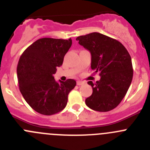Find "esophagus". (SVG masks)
<instances>
[{
    "label": "esophagus",
    "instance_id": "1",
    "mask_svg": "<svg viewBox=\"0 0 150 150\" xmlns=\"http://www.w3.org/2000/svg\"><path fill=\"white\" fill-rule=\"evenodd\" d=\"M83 84H85V82H83V81H77V85H78V86H81V85H83Z\"/></svg>",
    "mask_w": 150,
    "mask_h": 150
}]
</instances>
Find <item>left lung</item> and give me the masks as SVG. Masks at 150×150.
Instances as JSON below:
<instances>
[{
	"mask_svg": "<svg viewBox=\"0 0 150 150\" xmlns=\"http://www.w3.org/2000/svg\"><path fill=\"white\" fill-rule=\"evenodd\" d=\"M76 40L90 51L91 69L101 77L96 83L88 82L93 93L86 99V104L98 112L113 110L121 102L132 81L129 53L118 40L99 33L79 36Z\"/></svg>",
	"mask_w": 150,
	"mask_h": 150,
	"instance_id": "1",
	"label": "left lung"
}]
</instances>
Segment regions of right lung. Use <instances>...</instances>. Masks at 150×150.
<instances>
[{
    "mask_svg": "<svg viewBox=\"0 0 150 150\" xmlns=\"http://www.w3.org/2000/svg\"><path fill=\"white\" fill-rule=\"evenodd\" d=\"M71 46V38H43L28 46L19 58L16 68L19 91L40 114L52 115L64 110L68 94L76 86L75 80L57 83L53 76Z\"/></svg>",
    "mask_w": 150,
    "mask_h": 150,
    "instance_id": "right-lung-1",
    "label": "right lung"
}]
</instances>
